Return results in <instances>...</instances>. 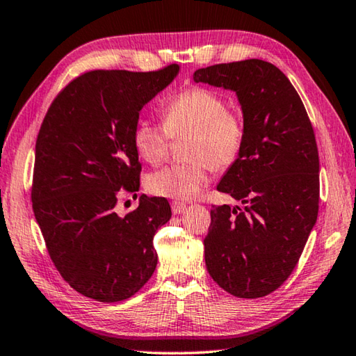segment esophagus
Masks as SVG:
<instances>
[{
  "mask_svg": "<svg viewBox=\"0 0 356 356\" xmlns=\"http://www.w3.org/2000/svg\"><path fill=\"white\" fill-rule=\"evenodd\" d=\"M186 208V205L185 204H182V202H177V200H174L172 204H171V210H172V213L174 214H180L182 213L184 210Z\"/></svg>",
  "mask_w": 356,
  "mask_h": 356,
  "instance_id": "esophagus-1",
  "label": "esophagus"
}]
</instances>
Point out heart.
<instances>
[{"instance_id": "heart-1", "label": "heart", "mask_w": 356, "mask_h": 356, "mask_svg": "<svg viewBox=\"0 0 356 356\" xmlns=\"http://www.w3.org/2000/svg\"><path fill=\"white\" fill-rule=\"evenodd\" d=\"M163 124L138 120L132 143L138 157L157 165L168 154L172 138L190 136L185 157L190 163L166 166L146 177V190L160 197L191 200L210 182V171H227L245 143V123L216 90L188 88L172 95L160 109Z\"/></svg>"}]
</instances>
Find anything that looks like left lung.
I'll use <instances>...</instances> for the list:
<instances>
[{"mask_svg": "<svg viewBox=\"0 0 356 356\" xmlns=\"http://www.w3.org/2000/svg\"><path fill=\"white\" fill-rule=\"evenodd\" d=\"M196 83L233 90L245 143L218 190L243 205L211 210L205 264L222 289L262 298L285 282L301 257L319 204V157L296 89L275 65L243 60L197 69Z\"/></svg>", "mask_w": 356, "mask_h": 356, "instance_id": "obj_1", "label": "left lung"}]
</instances>
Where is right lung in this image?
<instances>
[{
	"label": "right lung",
	"instance_id": "add662e5",
	"mask_svg": "<svg viewBox=\"0 0 356 356\" xmlns=\"http://www.w3.org/2000/svg\"><path fill=\"white\" fill-rule=\"evenodd\" d=\"M160 71H90L61 90L35 145L32 207L60 275L100 302L137 293L157 266L154 234L171 218L165 197L140 196L118 216L123 191L140 186L132 131L146 103L176 79Z\"/></svg>",
	"mask_w": 356,
	"mask_h": 356
}]
</instances>
